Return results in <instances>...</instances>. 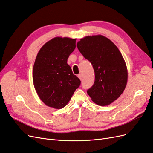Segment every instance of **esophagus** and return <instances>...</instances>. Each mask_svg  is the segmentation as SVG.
<instances>
[{"label": "esophagus", "mask_w": 153, "mask_h": 153, "mask_svg": "<svg viewBox=\"0 0 153 153\" xmlns=\"http://www.w3.org/2000/svg\"><path fill=\"white\" fill-rule=\"evenodd\" d=\"M78 77L79 78V79L80 80H82V74H79V75H78Z\"/></svg>", "instance_id": "34e87169"}]
</instances>
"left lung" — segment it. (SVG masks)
I'll return each instance as SVG.
<instances>
[{
  "instance_id": "1",
  "label": "left lung",
  "mask_w": 153,
  "mask_h": 153,
  "mask_svg": "<svg viewBox=\"0 0 153 153\" xmlns=\"http://www.w3.org/2000/svg\"><path fill=\"white\" fill-rule=\"evenodd\" d=\"M77 47L94 70V84L87 90L88 95L97 105H109L122 94L127 84V67L121 52L102 35L85 36Z\"/></svg>"
}]
</instances>
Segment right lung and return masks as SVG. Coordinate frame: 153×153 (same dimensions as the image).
I'll return each instance as SVG.
<instances>
[{
  "mask_svg": "<svg viewBox=\"0 0 153 153\" xmlns=\"http://www.w3.org/2000/svg\"><path fill=\"white\" fill-rule=\"evenodd\" d=\"M76 39L56 37L39 50L33 66V84L39 98L49 107L64 108L80 80L73 75L68 59L76 47Z\"/></svg>",
  "mask_w": 153,
  "mask_h": 153,
  "instance_id": "right-lung-1",
  "label": "right lung"
}]
</instances>
